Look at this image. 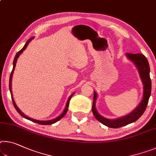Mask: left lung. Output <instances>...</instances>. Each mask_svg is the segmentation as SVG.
<instances>
[{
    "mask_svg": "<svg viewBox=\"0 0 156 156\" xmlns=\"http://www.w3.org/2000/svg\"><path fill=\"white\" fill-rule=\"evenodd\" d=\"M126 56L135 64L138 70H139L141 79H142L143 85H144V94H143L142 100L140 103V105L129 115L125 116V117L117 119H106L100 115V114H98L97 110H96L95 103L97 94H96V92H94V100L92 105V112L94 115L95 118L98 122H100L103 125L110 128H118L137 121L144 112L148 102H149L151 92L150 67L149 62H148L147 58L144 55L140 53H126Z\"/></svg>",
    "mask_w": 156,
    "mask_h": 156,
    "instance_id": "1",
    "label": "left lung"
}]
</instances>
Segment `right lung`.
Instances as JSON below:
<instances>
[{
	"mask_svg": "<svg viewBox=\"0 0 156 156\" xmlns=\"http://www.w3.org/2000/svg\"><path fill=\"white\" fill-rule=\"evenodd\" d=\"M33 39V37H32L31 39H30L28 41H27V42L26 43V44H25V46H23V48H22L21 50L19 51L18 52V53H16V55H15V58H14V62H13V69H12V72H11L10 76H9V91H10V93H11V95H12V102H13V104H14V108H15V109L16 110L17 112H18L19 114H20V115H21V116H22V117H24V118L27 119H28V120H30V121H31V122H35V123H39V124H41V125H51V124H53V123H54L57 122H58V121H59L60 119H61L62 118V117H64V116H65V115H66V112H67V110H68V107H69V101H70L71 97H72V96L73 95V94H71L70 96H69V99H68V101H67V103H66V105L65 109V110H64V112H63L62 113V115L59 116V117H58L57 118L54 119L49 120V121H39V120H35V119H31V118H30V117H27V116L25 115L24 114H23V112H22L19 109V108L17 107V106H16V103H15V102H14V101L13 96H12V94L11 83H12V73H13L14 69V68H15V65H16V62L17 58H19V55H20V54L22 53V52H23V51L25 50V49L26 48V47L28 46L29 42H30V41Z\"/></svg>",
	"mask_w": 156,
	"mask_h": 156,
	"instance_id": "1",
	"label": "right lung"
}]
</instances>
